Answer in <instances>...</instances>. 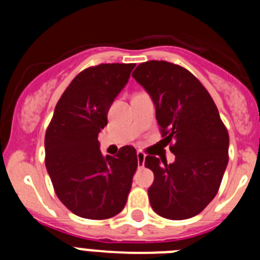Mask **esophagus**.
<instances>
[{"mask_svg":"<svg viewBox=\"0 0 260 260\" xmlns=\"http://www.w3.org/2000/svg\"><path fill=\"white\" fill-rule=\"evenodd\" d=\"M137 158H138V165H139V167H143L144 160H146V155H144V152H142V151H138Z\"/></svg>","mask_w":260,"mask_h":260,"instance_id":"1","label":"esophagus"}]
</instances>
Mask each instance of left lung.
<instances>
[{
	"label": "left lung",
	"mask_w": 260,
	"mask_h": 260,
	"mask_svg": "<svg viewBox=\"0 0 260 260\" xmlns=\"http://www.w3.org/2000/svg\"><path fill=\"white\" fill-rule=\"evenodd\" d=\"M133 78L152 98L161 137L176 155L173 164L146 157L155 176L148 189L151 207L165 219H190L219 191L229 160L228 130L207 89L182 66L147 61Z\"/></svg>",
	"instance_id": "1"
}]
</instances>
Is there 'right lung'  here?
Returning a JSON list of instances; mask_svg holds the SVG:
<instances>
[{"instance_id": "obj_1", "label": "right lung", "mask_w": 260, "mask_h": 260, "mask_svg": "<svg viewBox=\"0 0 260 260\" xmlns=\"http://www.w3.org/2000/svg\"><path fill=\"white\" fill-rule=\"evenodd\" d=\"M134 63H102L71 80L45 133V167L59 201L77 216L113 217L125 207L138 168L134 147L103 156L99 133Z\"/></svg>"}]
</instances>
